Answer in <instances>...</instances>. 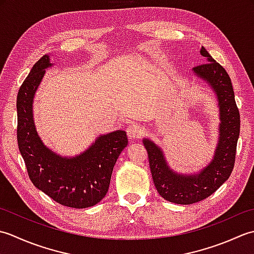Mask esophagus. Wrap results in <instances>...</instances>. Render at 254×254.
Returning <instances> with one entry per match:
<instances>
[{"label": "esophagus", "mask_w": 254, "mask_h": 254, "mask_svg": "<svg viewBox=\"0 0 254 254\" xmlns=\"http://www.w3.org/2000/svg\"><path fill=\"white\" fill-rule=\"evenodd\" d=\"M127 134L130 139H136L139 138L143 132V127L138 125V124H131L127 127Z\"/></svg>", "instance_id": "1"}]
</instances>
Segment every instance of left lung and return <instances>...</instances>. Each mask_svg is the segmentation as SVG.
<instances>
[{"label": "left lung", "instance_id": "1", "mask_svg": "<svg viewBox=\"0 0 254 254\" xmlns=\"http://www.w3.org/2000/svg\"><path fill=\"white\" fill-rule=\"evenodd\" d=\"M200 55L206 58V64L195 66L192 72L213 90L219 107L218 143L211 161L198 172L180 173L170 168L163 150L158 144L148 138L142 140L158 193L171 203L181 205L207 198L229 179L240 133V114L228 73L204 47L200 49Z\"/></svg>", "mask_w": 254, "mask_h": 254}]
</instances>
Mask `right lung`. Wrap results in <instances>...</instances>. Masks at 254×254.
Masks as SVG:
<instances>
[{
	"label": "right lung",
	"instance_id": "right-lung-1",
	"mask_svg": "<svg viewBox=\"0 0 254 254\" xmlns=\"http://www.w3.org/2000/svg\"><path fill=\"white\" fill-rule=\"evenodd\" d=\"M50 56L36 62L17 94V142L33 184L61 205L87 208L105 197L118 157L127 147L126 131L98 136L91 146L74 157H62L41 140L35 126L33 103Z\"/></svg>",
	"mask_w": 254,
	"mask_h": 254
}]
</instances>
